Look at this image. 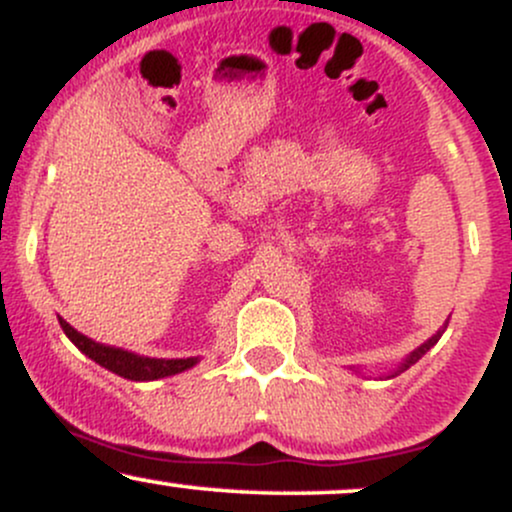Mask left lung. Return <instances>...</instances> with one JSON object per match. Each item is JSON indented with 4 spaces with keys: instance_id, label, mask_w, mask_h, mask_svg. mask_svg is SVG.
I'll use <instances>...</instances> for the list:
<instances>
[{
    "instance_id": "8db88e82",
    "label": "left lung",
    "mask_w": 512,
    "mask_h": 512,
    "mask_svg": "<svg viewBox=\"0 0 512 512\" xmlns=\"http://www.w3.org/2000/svg\"><path fill=\"white\" fill-rule=\"evenodd\" d=\"M445 327H448V322H445V325H443V327H440V330H438L436 334H433V337H431V339H426V342H424V344H421V346H419V349H414V351H411V354H409L407 358H404V361H402V363H399V366H397L395 370H390V373H387V378H395V375H399V373H404V370H407V368H411V366H414V363H416V361H419V358H421V356H424L428 349H433V346H436V344H438V339H440V337H443Z\"/></svg>"
}]
</instances>
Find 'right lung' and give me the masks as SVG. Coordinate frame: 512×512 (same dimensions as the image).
Segmentation results:
<instances>
[{
  "label": "right lung",
  "mask_w": 512,
  "mask_h": 512,
  "mask_svg": "<svg viewBox=\"0 0 512 512\" xmlns=\"http://www.w3.org/2000/svg\"><path fill=\"white\" fill-rule=\"evenodd\" d=\"M60 327L69 337L76 349L81 354H86L91 361H96L98 366L108 368L110 373L120 375V378L134 380V383H149V380L168 378V375H178L182 370L197 366L199 356L190 358H151V356H139L134 351H125L120 346H108L101 342H93L86 334L76 332L67 320L60 317Z\"/></svg>",
  "instance_id": "right-lung-1"
}]
</instances>
